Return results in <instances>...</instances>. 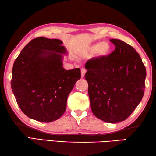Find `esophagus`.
Returning a JSON list of instances; mask_svg holds the SVG:
<instances>
[{
  "label": "esophagus",
  "mask_w": 156,
  "mask_h": 156,
  "mask_svg": "<svg viewBox=\"0 0 156 156\" xmlns=\"http://www.w3.org/2000/svg\"><path fill=\"white\" fill-rule=\"evenodd\" d=\"M85 73H86V70L82 68V69H81V77H82V78H84V75H85Z\"/></svg>",
  "instance_id": "1"
}]
</instances>
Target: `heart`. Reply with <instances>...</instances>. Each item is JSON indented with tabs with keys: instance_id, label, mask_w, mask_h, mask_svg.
Wrapping results in <instances>:
<instances>
[{
	"instance_id": "b5f03b06",
	"label": "heart",
	"mask_w": 156,
	"mask_h": 156,
	"mask_svg": "<svg viewBox=\"0 0 156 156\" xmlns=\"http://www.w3.org/2000/svg\"><path fill=\"white\" fill-rule=\"evenodd\" d=\"M111 50L112 47L109 43L98 42L91 44L87 49V54L89 56H93L95 54L100 58H105L110 54Z\"/></svg>"
}]
</instances>
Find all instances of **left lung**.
I'll list each match as a JSON object with an SVG mask.
<instances>
[{
	"mask_svg": "<svg viewBox=\"0 0 156 156\" xmlns=\"http://www.w3.org/2000/svg\"><path fill=\"white\" fill-rule=\"evenodd\" d=\"M114 51L105 58H96L85 64V77L91 111L108 123L126 120L144 93L146 68L138 53L129 44L110 39Z\"/></svg>",
	"mask_w": 156,
	"mask_h": 156,
	"instance_id": "8db88e82",
	"label": "left lung"
}]
</instances>
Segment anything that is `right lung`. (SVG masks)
<instances>
[{
  "label": "right lung",
  "instance_id": "1",
  "mask_svg": "<svg viewBox=\"0 0 156 156\" xmlns=\"http://www.w3.org/2000/svg\"><path fill=\"white\" fill-rule=\"evenodd\" d=\"M63 54L67 51L61 41L39 37L15 60L12 89L20 109L31 119L53 122L65 112L69 94L81 76L79 68H63Z\"/></svg>",
  "mask_w": 156,
  "mask_h": 156
}]
</instances>
